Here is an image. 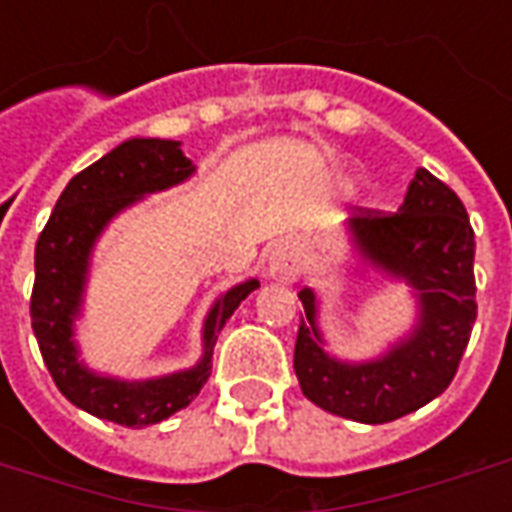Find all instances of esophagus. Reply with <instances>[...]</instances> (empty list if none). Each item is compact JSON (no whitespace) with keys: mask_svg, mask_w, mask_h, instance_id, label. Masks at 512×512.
<instances>
[{"mask_svg":"<svg viewBox=\"0 0 512 512\" xmlns=\"http://www.w3.org/2000/svg\"><path fill=\"white\" fill-rule=\"evenodd\" d=\"M301 274V252L293 241H279L268 252V277L277 282H296Z\"/></svg>","mask_w":512,"mask_h":512,"instance_id":"obj_1","label":"esophagus"}]
</instances>
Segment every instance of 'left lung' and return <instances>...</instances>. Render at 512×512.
Listing matches in <instances>:
<instances>
[{"instance_id": "obj_1", "label": "left lung", "mask_w": 512, "mask_h": 512, "mask_svg": "<svg viewBox=\"0 0 512 512\" xmlns=\"http://www.w3.org/2000/svg\"><path fill=\"white\" fill-rule=\"evenodd\" d=\"M356 271L408 285L414 323L370 359H340L323 337L321 299L299 293L304 315L293 370L301 392L337 417L381 425L417 411L450 386L474 318V230L458 194L417 169L397 213H356L345 222Z\"/></svg>"}]
</instances>
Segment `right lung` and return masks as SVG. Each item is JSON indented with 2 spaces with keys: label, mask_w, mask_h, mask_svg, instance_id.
I'll return each mask as SVG.
<instances>
[{
  "label": "right lung",
  "mask_w": 512,
  "mask_h": 512,
  "mask_svg": "<svg viewBox=\"0 0 512 512\" xmlns=\"http://www.w3.org/2000/svg\"><path fill=\"white\" fill-rule=\"evenodd\" d=\"M194 172L197 167L183 156L175 139H126L71 178L35 246L29 315L43 362L73 406L106 422L145 428L189 406L211 376L213 345L224 323L252 290L260 288V279L249 277L213 301L202 321V356L186 370L128 381L98 373L82 359L76 321L84 312L98 238L131 205L186 183Z\"/></svg>",
  "instance_id": "right-lung-1"
}]
</instances>
